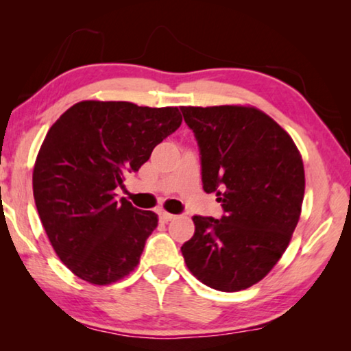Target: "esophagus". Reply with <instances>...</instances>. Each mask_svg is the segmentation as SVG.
Returning <instances> with one entry per match:
<instances>
[{
  "mask_svg": "<svg viewBox=\"0 0 351 351\" xmlns=\"http://www.w3.org/2000/svg\"><path fill=\"white\" fill-rule=\"evenodd\" d=\"M173 218H175V215H171V213H169V212H159V219H161L162 223H169Z\"/></svg>",
  "mask_w": 351,
  "mask_h": 351,
  "instance_id": "1",
  "label": "esophagus"
}]
</instances>
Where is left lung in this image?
<instances>
[{"mask_svg": "<svg viewBox=\"0 0 351 351\" xmlns=\"http://www.w3.org/2000/svg\"><path fill=\"white\" fill-rule=\"evenodd\" d=\"M198 142L206 193L219 219L195 215L181 246L190 272L234 293L260 282L288 247L305 193L304 162L291 136L252 106H181Z\"/></svg>", "mask_w": 351, "mask_h": 351, "instance_id": "1", "label": "left lung"}]
</instances>
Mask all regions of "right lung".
<instances>
[{"label": "right lung", "instance_id": "1", "mask_svg": "<svg viewBox=\"0 0 351 351\" xmlns=\"http://www.w3.org/2000/svg\"><path fill=\"white\" fill-rule=\"evenodd\" d=\"M181 122L176 106L85 100L49 128L34 167V199L58 258L82 280L108 285L138 266L158 215L117 201L114 190Z\"/></svg>", "mask_w": 351, "mask_h": 351}]
</instances>
